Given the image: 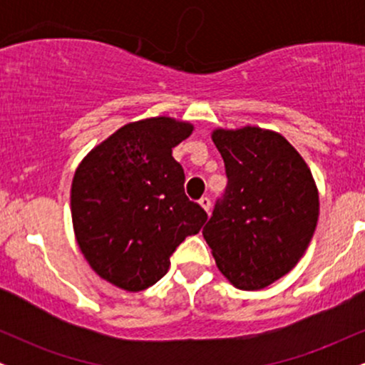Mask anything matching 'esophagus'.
Listing matches in <instances>:
<instances>
[{
    "mask_svg": "<svg viewBox=\"0 0 365 365\" xmlns=\"http://www.w3.org/2000/svg\"><path fill=\"white\" fill-rule=\"evenodd\" d=\"M199 204H200V207L204 209V211L209 212V209H211V200H209L207 197H202V199L199 200Z\"/></svg>",
    "mask_w": 365,
    "mask_h": 365,
    "instance_id": "1",
    "label": "esophagus"
}]
</instances>
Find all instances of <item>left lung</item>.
<instances>
[{
    "label": "left lung",
    "instance_id": "left-lung-1",
    "mask_svg": "<svg viewBox=\"0 0 365 365\" xmlns=\"http://www.w3.org/2000/svg\"><path fill=\"white\" fill-rule=\"evenodd\" d=\"M228 187L202 235L217 269L254 292L302 259L319 217V192L299 150L274 130L245 125L211 132Z\"/></svg>",
    "mask_w": 365,
    "mask_h": 365
}]
</instances>
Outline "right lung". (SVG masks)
<instances>
[{"label": "right lung", "instance_id": "1", "mask_svg": "<svg viewBox=\"0 0 365 365\" xmlns=\"http://www.w3.org/2000/svg\"><path fill=\"white\" fill-rule=\"evenodd\" d=\"M190 121L153 116L123 125L75 170L70 206L75 238L108 283L142 292L170 269V255L195 235L207 215L183 192L185 173L173 148Z\"/></svg>", "mask_w": 365, "mask_h": 365}]
</instances>
